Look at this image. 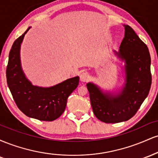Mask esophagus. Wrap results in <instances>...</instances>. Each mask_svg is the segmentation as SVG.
<instances>
[{
  "label": "esophagus",
  "mask_w": 158,
  "mask_h": 158,
  "mask_svg": "<svg viewBox=\"0 0 158 158\" xmlns=\"http://www.w3.org/2000/svg\"><path fill=\"white\" fill-rule=\"evenodd\" d=\"M89 79V73L88 72H83L80 74V80L81 81H87V80Z\"/></svg>",
  "instance_id": "obj_1"
}]
</instances>
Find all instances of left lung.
Here are the masks:
<instances>
[{"mask_svg":"<svg viewBox=\"0 0 158 158\" xmlns=\"http://www.w3.org/2000/svg\"><path fill=\"white\" fill-rule=\"evenodd\" d=\"M125 35L114 56L124 63L122 68L123 83L118 88L107 90L89 81L94 114L106 123L125 122L131 119L147 97L152 84L151 57L148 49L133 29L123 24Z\"/></svg>","mask_w":158,"mask_h":158,"instance_id":"obj_1","label":"left lung"}]
</instances>
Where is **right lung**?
I'll return each mask as SVG.
<instances>
[{
	"label": "right lung",
	"instance_id": "obj_1",
	"mask_svg": "<svg viewBox=\"0 0 158 158\" xmlns=\"http://www.w3.org/2000/svg\"><path fill=\"white\" fill-rule=\"evenodd\" d=\"M29 27L16 39L11 48L6 68V81L19 108L27 117L42 121L55 120L62 114L70 94L77 88V76L50 87L32 85L23 72L21 61V46Z\"/></svg>",
	"mask_w": 158,
	"mask_h": 158
}]
</instances>
